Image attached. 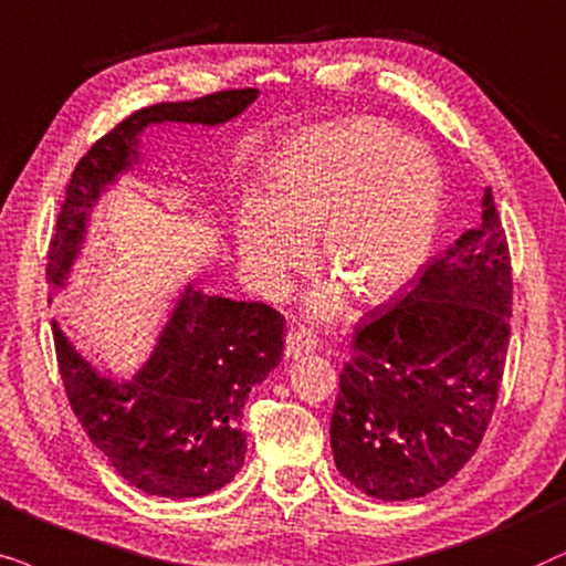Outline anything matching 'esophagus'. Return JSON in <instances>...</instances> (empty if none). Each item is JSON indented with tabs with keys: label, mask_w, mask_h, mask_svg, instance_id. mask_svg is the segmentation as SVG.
Instances as JSON below:
<instances>
[{
	"label": "esophagus",
	"mask_w": 566,
	"mask_h": 566,
	"mask_svg": "<svg viewBox=\"0 0 566 566\" xmlns=\"http://www.w3.org/2000/svg\"><path fill=\"white\" fill-rule=\"evenodd\" d=\"M318 346V336L307 328H292L287 334V342H284V354L287 357H300V354L313 352Z\"/></svg>",
	"instance_id": "esophagus-1"
}]
</instances>
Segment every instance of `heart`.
<instances>
[{
    "label": "heart",
    "mask_w": 566,
    "mask_h": 566,
    "mask_svg": "<svg viewBox=\"0 0 566 566\" xmlns=\"http://www.w3.org/2000/svg\"><path fill=\"white\" fill-rule=\"evenodd\" d=\"M442 180L424 147L378 118H346L307 132L279 165L271 196L238 209L235 238L248 276L266 295L287 287L318 235V255L365 303L401 290L432 245ZM342 303L337 282L313 311Z\"/></svg>",
    "instance_id": "b5f03b06"
}]
</instances>
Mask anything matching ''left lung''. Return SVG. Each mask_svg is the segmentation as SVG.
I'll return each instance as SVG.
<instances>
[{"label":"left lung","instance_id":"obj_1","mask_svg":"<svg viewBox=\"0 0 566 566\" xmlns=\"http://www.w3.org/2000/svg\"><path fill=\"white\" fill-rule=\"evenodd\" d=\"M481 224L361 321L331 417L336 469L403 502L448 484L481 446L510 344L512 266L492 188Z\"/></svg>","mask_w":566,"mask_h":566}]
</instances>
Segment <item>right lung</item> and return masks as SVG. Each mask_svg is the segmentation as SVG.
Here are the masks:
<instances>
[{
	"label": "right lung",
	"mask_w": 566,
	"mask_h": 566,
	"mask_svg": "<svg viewBox=\"0 0 566 566\" xmlns=\"http://www.w3.org/2000/svg\"><path fill=\"white\" fill-rule=\"evenodd\" d=\"M255 97L259 90L245 87L157 103L97 139L66 186L49 245V287H64L95 201L139 160V134L149 124L220 126ZM51 326L74 417L120 479L170 500L230 484L245 461L240 421L248 394L282 361L284 318L274 307L212 297L188 284L145 365L126 373L97 370L56 321Z\"/></svg>",
	"instance_id": "1"
}]
</instances>
